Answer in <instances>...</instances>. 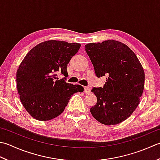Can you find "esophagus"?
<instances>
[{
	"instance_id": "34e87169",
	"label": "esophagus",
	"mask_w": 160,
	"mask_h": 160,
	"mask_svg": "<svg viewBox=\"0 0 160 160\" xmlns=\"http://www.w3.org/2000/svg\"><path fill=\"white\" fill-rule=\"evenodd\" d=\"M84 93H87V94H89V93H90V92H91L90 87H84Z\"/></svg>"
}]
</instances>
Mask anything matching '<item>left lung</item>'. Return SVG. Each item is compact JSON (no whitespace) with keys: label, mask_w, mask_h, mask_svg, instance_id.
<instances>
[{"label":"left lung","mask_w":160,"mask_h":160,"mask_svg":"<svg viewBox=\"0 0 160 160\" xmlns=\"http://www.w3.org/2000/svg\"><path fill=\"white\" fill-rule=\"evenodd\" d=\"M84 48L96 76L107 77L102 88L92 90L97 102L91 113L102 124L120 123L139 104L145 81L142 66L132 50L118 41L87 43Z\"/></svg>","instance_id":"left-lung-1"}]
</instances>
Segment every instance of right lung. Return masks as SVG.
<instances>
[{
    "label": "right lung",
    "instance_id": "1",
    "mask_svg": "<svg viewBox=\"0 0 160 160\" xmlns=\"http://www.w3.org/2000/svg\"><path fill=\"white\" fill-rule=\"evenodd\" d=\"M78 43L46 41L28 52L17 71L18 95L24 108L37 120L46 121L64 112L71 97L83 92L80 84L59 80L68 76L67 64L80 48Z\"/></svg>",
    "mask_w": 160,
    "mask_h": 160
}]
</instances>
